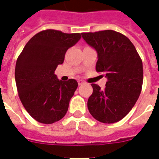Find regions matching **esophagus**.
Returning <instances> with one entry per match:
<instances>
[{"label":"esophagus","instance_id":"1","mask_svg":"<svg viewBox=\"0 0 159 159\" xmlns=\"http://www.w3.org/2000/svg\"><path fill=\"white\" fill-rule=\"evenodd\" d=\"M77 82H78V85H82L83 83H84V82H83L82 80H78V81H77Z\"/></svg>","mask_w":159,"mask_h":159}]
</instances>
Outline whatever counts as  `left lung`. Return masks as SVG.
Here are the masks:
<instances>
[{"mask_svg":"<svg viewBox=\"0 0 159 159\" xmlns=\"http://www.w3.org/2000/svg\"><path fill=\"white\" fill-rule=\"evenodd\" d=\"M83 39L97 53L96 70L104 72L106 88L92 84L87 102L90 114L105 124L118 122L135 105L143 85V63L126 36L111 30L82 33Z\"/></svg>","mask_w":159,"mask_h":159,"instance_id":"1","label":"left lung"}]
</instances>
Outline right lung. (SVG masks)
<instances>
[{
  "label": "right lung",
  "instance_id": "right-lung-1",
  "mask_svg": "<svg viewBox=\"0 0 159 159\" xmlns=\"http://www.w3.org/2000/svg\"><path fill=\"white\" fill-rule=\"evenodd\" d=\"M81 34L46 30L29 40L17 58L15 70L19 97L35 120L53 124L66 115L77 82L57 79L54 71L65 53L81 39Z\"/></svg>",
  "mask_w": 159,
  "mask_h": 159
}]
</instances>
